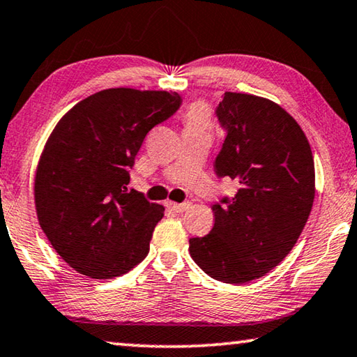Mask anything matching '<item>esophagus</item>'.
<instances>
[{"instance_id":"1","label":"esophagus","mask_w":357,"mask_h":357,"mask_svg":"<svg viewBox=\"0 0 357 357\" xmlns=\"http://www.w3.org/2000/svg\"><path fill=\"white\" fill-rule=\"evenodd\" d=\"M167 206L172 208L173 211H176V213H184L185 209H188V208L190 206V202H184V203H173V202H168Z\"/></svg>"}]
</instances>
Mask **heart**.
<instances>
[{
  "label": "heart",
  "instance_id": "heart-1",
  "mask_svg": "<svg viewBox=\"0 0 357 357\" xmlns=\"http://www.w3.org/2000/svg\"><path fill=\"white\" fill-rule=\"evenodd\" d=\"M185 127L190 128H209L211 121H209V111L205 105L195 103L192 105L184 114Z\"/></svg>",
  "mask_w": 357,
  "mask_h": 357
}]
</instances>
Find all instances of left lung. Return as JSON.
<instances>
[{"label": "left lung", "instance_id": "8db88e82", "mask_svg": "<svg viewBox=\"0 0 357 357\" xmlns=\"http://www.w3.org/2000/svg\"><path fill=\"white\" fill-rule=\"evenodd\" d=\"M216 116L227 137L214 169L240 188L214 203V227L190 238L189 251L211 278L243 284L297 243L314 200V162L301 126L273 101L225 92Z\"/></svg>", "mask_w": 357, "mask_h": 357}]
</instances>
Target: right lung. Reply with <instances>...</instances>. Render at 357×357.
<instances>
[{
    "label": "right lung",
    "instance_id": "obj_1",
    "mask_svg": "<svg viewBox=\"0 0 357 357\" xmlns=\"http://www.w3.org/2000/svg\"><path fill=\"white\" fill-rule=\"evenodd\" d=\"M178 93L107 89L61 117L39 158V225L59 256L81 275L111 280L149 252L165 208L127 190L149 130L179 109Z\"/></svg>",
    "mask_w": 357,
    "mask_h": 357
}]
</instances>
